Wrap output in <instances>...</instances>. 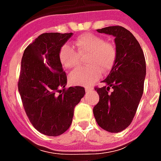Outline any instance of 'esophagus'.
Returning a JSON list of instances; mask_svg holds the SVG:
<instances>
[{
  "mask_svg": "<svg viewBox=\"0 0 161 161\" xmlns=\"http://www.w3.org/2000/svg\"><path fill=\"white\" fill-rule=\"evenodd\" d=\"M93 90V88L92 87H85V91L86 92H90L91 91H92Z\"/></svg>",
  "mask_w": 161,
  "mask_h": 161,
  "instance_id": "34e87169",
  "label": "esophagus"
}]
</instances>
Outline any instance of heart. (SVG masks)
I'll use <instances>...</instances> for the list:
<instances>
[{
  "instance_id": "obj_1",
  "label": "heart",
  "mask_w": 161,
  "mask_h": 161,
  "mask_svg": "<svg viewBox=\"0 0 161 161\" xmlns=\"http://www.w3.org/2000/svg\"><path fill=\"white\" fill-rule=\"evenodd\" d=\"M74 49L69 44L60 48L59 59L67 70L80 64L81 57L86 58L90 66L74 70L70 75V80L76 85H91L101 77L102 72L110 71L117 58V50L114 43L105 41L95 34L86 33L77 38L74 42Z\"/></svg>"
}]
</instances>
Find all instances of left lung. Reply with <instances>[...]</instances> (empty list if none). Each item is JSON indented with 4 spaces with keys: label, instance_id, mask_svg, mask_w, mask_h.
Segmentation results:
<instances>
[{
    "label": "left lung",
    "instance_id": "1",
    "mask_svg": "<svg viewBox=\"0 0 161 161\" xmlns=\"http://www.w3.org/2000/svg\"><path fill=\"white\" fill-rule=\"evenodd\" d=\"M97 32L115 37L117 58L107 78L103 81L104 86L95 87L99 102L93 113L103 129L119 133L131 124L143 94L145 57L137 40L124 27L108 26Z\"/></svg>",
    "mask_w": 161,
    "mask_h": 161
}]
</instances>
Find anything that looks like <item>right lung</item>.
<instances>
[{
    "instance_id": "right-lung-1",
    "label": "right lung",
    "mask_w": 161,
    "mask_h": 161,
    "mask_svg": "<svg viewBox=\"0 0 161 161\" xmlns=\"http://www.w3.org/2000/svg\"><path fill=\"white\" fill-rule=\"evenodd\" d=\"M71 35L42 33L25 49L21 59L18 90L23 107L33 127L48 136L62 135L70 128L74 108L85 94L82 86L65 88L59 51Z\"/></svg>"
}]
</instances>
